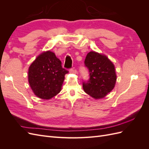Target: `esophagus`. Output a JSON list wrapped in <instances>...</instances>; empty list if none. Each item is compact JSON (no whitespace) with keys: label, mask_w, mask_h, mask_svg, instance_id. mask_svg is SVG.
<instances>
[{"label":"esophagus","mask_w":149,"mask_h":149,"mask_svg":"<svg viewBox=\"0 0 149 149\" xmlns=\"http://www.w3.org/2000/svg\"><path fill=\"white\" fill-rule=\"evenodd\" d=\"M69 71H70V73H73V74H76V73H77V71H76V70L74 69V68H70Z\"/></svg>","instance_id":"obj_1"}]
</instances>
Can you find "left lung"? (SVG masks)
<instances>
[{"label":"left lung","instance_id":"left-lung-1","mask_svg":"<svg viewBox=\"0 0 149 149\" xmlns=\"http://www.w3.org/2000/svg\"><path fill=\"white\" fill-rule=\"evenodd\" d=\"M84 66L89 71V78L83 81L84 91L95 99L105 97L113 89L116 81L113 63L105 55L90 52L85 58Z\"/></svg>","mask_w":149,"mask_h":149}]
</instances>
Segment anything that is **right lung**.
I'll list each match as a JSON object with an SVG mask.
<instances>
[{"label":"right lung","mask_w":149,"mask_h":149,"mask_svg":"<svg viewBox=\"0 0 149 149\" xmlns=\"http://www.w3.org/2000/svg\"><path fill=\"white\" fill-rule=\"evenodd\" d=\"M68 73L55 53L47 51L40 55L29 67V82L36 96L49 100L60 93Z\"/></svg>","instance_id":"add662e5"}]
</instances>
